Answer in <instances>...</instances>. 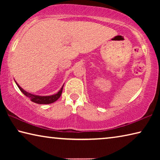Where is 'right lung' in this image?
<instances>
[{"label":"right lung","mask_w":160,"mask_h":160,"mask_svg":"<svg viewBox=\"0 0 160 160\" xmlns=\"http://www.w3.org/2000/svg\"><path fill=\"white\" fill-rule=\"evenodd\" d=\"M17 84L18 87L20 89V91L22 92L25 96L29 97L32 102H33L34 103H37V104H51L54 102H56L59 97H61V94H62V91H63V86L61 88V90H59L58 93H56L53 95H51V96H38V95H34V94H32L31 93H29L28 92H26L23 90L22 88H21L20 85L16 82Z\"/></svg>","instance_id":"add662e5"}]
</instances>
